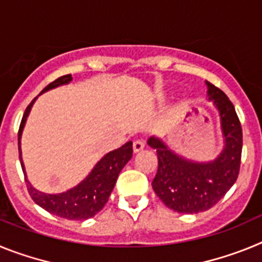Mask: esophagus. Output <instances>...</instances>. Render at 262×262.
<instances>
[{"mask_svg": "<svg viewBox=\"0 0 262 262\" xmlns=\"http://www.w3.org/2000/svg\"><path fill=\"white\" fill-rule=\"evenodd\" d=\"M144 145H145V143H144V140H142V139H138V140H135V142H134V144H133V147H134V152H139V151H142L143 148H144Z\"/></svg>", "mask_w": 262, "mask_h": 262, "instance_id": "obj_1", "label": "esophagus"}]
</instances>
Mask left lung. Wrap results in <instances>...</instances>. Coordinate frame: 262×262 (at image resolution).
Listing matches in <instances>:
<instances>
[{
	"label": "left lung",
	"mask_w": 262,
	"mask_h": 262,
	"mask_svg": "<svg viewBox=\"0 0 262 262\" xmlns=\"http://www.w3.org/2000/svg\"><path fill=\"white\" fill-rule=\"evenodd\" d=\"M207 94L219 110L224 149L211 163H193L168 149L160 139H148L156 149L159 168L152 181L155 193L169 209L196 214L211 209L226 195L239 176L243 131L235 107L219 88L206 81Z\"/></svg>",
	"instance_id": "left-lung-1"
}]
</instances>
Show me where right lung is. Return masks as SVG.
I'll return each mask as SVG.
<instances>
[{
  "label": "right lung",
  "instance_id": "right-lung-1",
  "mask_svg": "<svg viewBox=\"0 0 262 262\" xmlns=\"http://www.w3.org/2000/svg\"><path fill=\"white\" fill-rule=\"evenodd\" d=\"M72 80L71 75L61 76L48 84L45 89L41 90V93H45L47 90L53 89V88L60 86V85L68 84ZM34 98L26 111L23 114L22 120L19 124V131H18V149H19V159H20V136H22L23 127L26 123V119L29 117V113L31 110V106L35 102ZM133 157V142L126 143L120 148L113 152H108L107 155L99 160L97 165L94 166L90 174L85 178L84 181L80 182L77 186H75L71 190L61 194H45L38 191L31 186L29 181L27 182V190L30 195L34 200L36 205L56 215V216L69 219V221H84L89 217L94 216L103 209V206L108 201L111 191L114 189V185L117 182V178L119 176L120 170L123 169ZM20 165L25 173V166H23L22 159H20Z\"/></svg>",
  "mask_w": 262,
  "mask_h": 262
}]
</instances>
